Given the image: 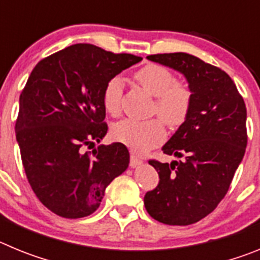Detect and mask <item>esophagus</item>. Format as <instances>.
Listing matches in <instances>:
<instances>
[{
    "instance_id": "obj_1",
    "label": "esophagus",
    "mask_w": 260,
    "mask_h": 260,
    "mask_svg": "<svg viewBox=\"0 0 260 260\" xmlns=\"http://www.w3.org/2000/svg\"><path fill=\"white\" fill-rule=\"evenodd\" d=\"M142 162H143V161H142V158H139L137 155L132 153V156H130V167H132V168L139 167Z\"/></svg>"
}]
</instances>
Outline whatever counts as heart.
I'll return each instance as SVG.
<instances>
[{
  "label": "heart",
  "instance_id": "heart-1",
  "mask_svg": "<svg viewBox=\"0 0 260 260\" xmlns=\"http://www.w3.org/2000/svg\"><path fill=\"white\" fill-rule=\"evenodd\" d=\"M134 79L144 91L156 98L155 112L167 125L176 127L185 121L191 105V91L185 83L177 82L169 69L150 63L139 69L134 74ZM122 92L123 82L121 78H112L105 84L103 104L112 116H118L121 112ZM112 134L117 142L127 146L130 150L144 152L164 141L165 127L158 119L137 121L126 118L113 126Z\"/></svg>",
  "mask_w": 260,
  "mask_h": 260
}]
</instances>
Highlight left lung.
Here are the masks:
<instances>
[{"instance_id": "obj_1", "label": "left lung", "mask_w": 260, "mask_h": 260, "mask_svg": "<svg viewBox=\"0 0 260 260\" xmlns=\"http://www.w3.org/2000/svg\"><path fill=\"white\" fill-rule=\"evenodd\" d=\"M147 59L178 71L191 91L182 125L162 146L180 161L150 164L158 185L144 197L151 217L168 225H190L221 202L247 144L246 107L225 71L187 53L153 54Z\"/></svg>"}]
</instances>
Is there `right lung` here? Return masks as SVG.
<instances>
[{"label": "right lung", "mask_w": 260, "mask_h": 260, "mask_svg": "<svg viewBox=\"0 0 260 260\" xmlns=\"http://www.w3.org/2000/svg\"><path fill=\"white\" fill-rule=\"evenodd\" d=\"M142 61L91 44H74L41 59L19 98L15 135L32 190L66 219L95 212L105 189L127 169L122 143L83 147L107 135L103 92L112 78Z\"/></svg>", "instance_id": "right-lung-1"}]
</instances>
